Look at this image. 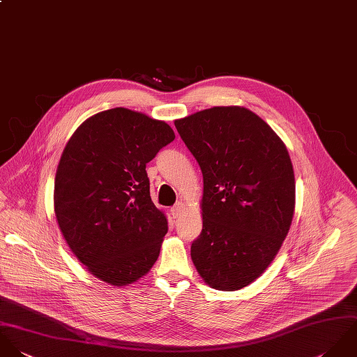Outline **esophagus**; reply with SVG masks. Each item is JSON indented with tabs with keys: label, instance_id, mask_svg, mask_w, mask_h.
Returning <instances> with one entry per match:
<instances>
[{
	"label": "esophagus",
	"instance_id": "34e87169",
	"mask_svg": "<svg viewBox=\"0 0 357 357\" xmlns=\"http://www.w3.org/2000/svg\"><path fill=\"white\" fill-rule=\"evenodd\" d=\"M183 214V203H176L172 208H171V215L174 219L179 218L181 215Z\"/></svg>",
	"mask_w": 357,
	"mask_h": 357
}]
</instances>
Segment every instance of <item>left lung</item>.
Wrapping results in <instances>:
<instances>
[{"label":"left lung","instance_id":"1","mask_svg":"<svg viewBox=\"0 0 357 357\" xmlns=\"http://www.w3.org/2000/svg\"><path fill=\"white\" fill-rule=\"evenodd\" d=\"M204 181L193 264L207 284L234 291L271 265L289 230L295 179L284 143L245 107H213L175 121Z\"/></svg>","mask_w":357,"mask_h":357}]
</instances>
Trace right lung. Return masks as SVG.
<instances>
[{"instance_id":"obj_1","label":"right lung","mask_w":357,"mask_h":357,"mask_svg":"<svg viewBox=\"0 0 357 357\" xmlns=\"http://www.w3.org/2000/svg\"><path fill=\"white\" fill-rule=\"evenodd\" d=\"M172 128L124 107L89 117L66 144L55 178V215L73 254L113 285L131 284L158 258L168 231L150 197L146 164Z\"/></svg>"}]
</instances>
